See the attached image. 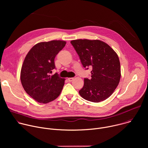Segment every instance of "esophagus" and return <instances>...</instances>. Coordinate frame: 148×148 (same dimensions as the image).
<instances>
[{
	"mask_svg": "<svg viewBox=\"0 0 148 148\" xmlns=\"http://www.w3.org/2000/svg\"><path fill=\"white\" fill-rule=\"evenodd\" d=\"M73 79H74V78L71 77V78H68V80H69V81H72L73 80Z\"/></svg>",
	"mask_w": 148,
	"mask_h": 148,
	"instance_id": "obj_1",
	"label": "esophagus"
}]
</instances>
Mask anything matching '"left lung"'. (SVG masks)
<instances>
[{
	"mask_svg": "<svg viewBox=\"0 0 148 148\" xmlns=\"http://www.w3.org/2000/svg\"><path fill=\"white\" fill-rule=\"evenodd\" d=\"M71 43L84 68H92L91 78H84L79 95L87 101L99 102L109 98L121 78L119 57L107 43L99 40L78 39Z\"/></svg>",
	"mask_w": 148,
	"mask_h": 148,
	"instance_id": "left-lung-1",
	"label": "left lung"
}]
</instances>
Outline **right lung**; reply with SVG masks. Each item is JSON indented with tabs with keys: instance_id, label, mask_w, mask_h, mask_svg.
Wrapping results in <instances>:
<instances>
[{
	"instance_id": "add662e5",
	"label": "right lung",
	"mask_w": 148,
	"mask_h": 148,
	"mask_svg": "<svg viewBox=\"0 0 148 148\" xmlns=\"http://www.w3.org/2000/svg\"><path fill=\"white\" fill-rule=\"evenodd\" d=\"M65 41L52 40L34 45L26 55L21 69L20 80L25 91L38 102L46 103L56 99L64 85L57 73L54 58L64 47Z\"/></svg>"
}]
</instances>
